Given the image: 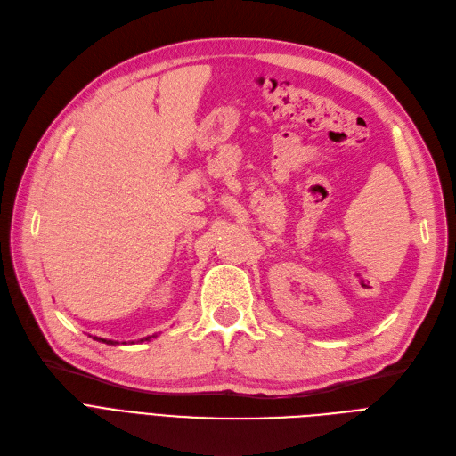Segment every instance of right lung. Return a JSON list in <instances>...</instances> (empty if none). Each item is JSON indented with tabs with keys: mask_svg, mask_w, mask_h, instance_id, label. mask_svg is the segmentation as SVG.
I'll return each mask as SVG.
<instances>
[{
	"mask_svg": "<svg viewBox=\"0 0 456 456\" xmlns=\"http://www.w3.org/2000/svg\"><path fill=\"white\" fill-rule=\"evenodd\" d=\"M151 336H146V338H142L141 342H144V340H150ZM94 340H97V342H103V344H109V346H116L118 342H114V340H107V338H97V336H94Z\"/></svg>",
	"mask_w": 456,
	"mask_h": 456,
	"instance_id": "1",
	"label": "right lung"
}]
</instances>
